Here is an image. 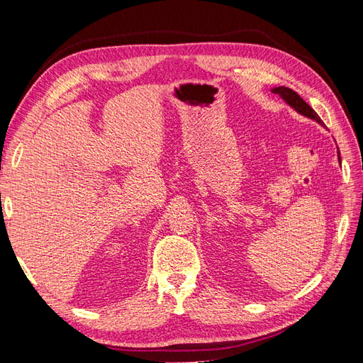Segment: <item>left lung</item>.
Masks as SVG:
<instances>
[{
	"instance_id": "8db88e82",
	"label": "left lung",
	"mask_w": 363,
	"mask_h": 363,
	"mask_svg": "<svg viewBox=\"0 0 363 363\" xmlns=\"http://www.w3.org/2000/svg\"><path fill=\"white\" fill-rule=\"evenodd\" d=\"M272 92L274 94H279L284 101H286L292 108H295L296 112L298 113H301V115H304V116H307V118H311V119H313V121H316L318 124H321V125H324V123L321 121V118L318 116V113L313 111V108L307 104L303 98L296 94L295 91H292V89H289V87H284V86H279V87H274L272 89Z\"/></svg>"
}]
</instances>
